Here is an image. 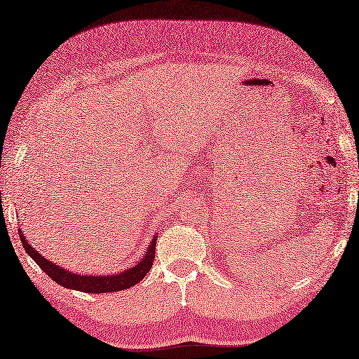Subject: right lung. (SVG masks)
<instances>
[{
    "instance_id": "1",
    "label": "right lung",
    "mask_w": 359,
    "mask_h": 359,
    "mask_svg": "<svg viewBox=\"0 0 359 359\" xmlns=\"http://www.w3.org/2000/svg\"><path fill=\"white\" fill-rule=\"evenodd\" d=\"M18 233L26 253L32 257L38 265H40V269L48 274L50 279L55 280L57 284L62 287L79 290V292L93 293V294L120 292V290H125L139 284V282L147 276V273L149 271L156 257V239H152L149 248L147 250V255L142 257V261L139 264L131 266V269H128L118 274H109V276H88V274L85 276V274H75L72 271H67L62 269V266L50 262L49 259H46V256L40 255L35 248L29 245L21 230Z\"/></svg>"
}]
</instances>
